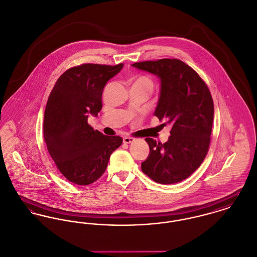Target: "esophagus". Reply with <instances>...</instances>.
I'll list each match as a JSON object with an SVG mask.
<instances>
[{"label":"esophagus","instance_id":"1","mask_svg":"<svg viewBox=\"0 0 257 257\" xmlns=\"http://www.w3.org/2000/svg\"><path fill=\"white\" fill-rule=\"evenodd\" d=\"M135 141V139L132 138V137H124L123 138V143L124 144H131Z\"/></svg>","mask_w":257,"mask_h":257}]
</instances>
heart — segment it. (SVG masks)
<instances>
[{"mask_svg": "<svg viewBox=\"0 0 257 257\" xmlns=\"http://www.w3.org/2000/svg\"><path fill=\"white\" fill-rule=\"evenodd\" d=\"M134 84H140V85H144V86H147L149 87L151 90H153L154 88V82L153 80L151 79L150 77L148 76H140L138 77Z\"/></svg>", "mask_w": 257, "mask_h": 257, "instance_id": "heart-1", "label": "heart"}]
</instances>
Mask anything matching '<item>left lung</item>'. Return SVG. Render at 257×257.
Returning <instances> with one entry per match:
<instances>
[{"label":"left lung","mask_w":257,"mask_h":257,"mask_svg":"<svg viewBox=\"0 0 257 257\" xmlns=\"http://www.w3.org/2000/svg\"><path fill=\"white\" fill-rule=\"evenodd\" d=\"M132 66L157 75L161 88L155 115L172 126L164 144L146 138L150 155L142 171L159 184H175L191 176L206 157L214 105L205 82L177 59L135 62Z\"/></svg>","instance_id":"8db88e82"}]
</instances>
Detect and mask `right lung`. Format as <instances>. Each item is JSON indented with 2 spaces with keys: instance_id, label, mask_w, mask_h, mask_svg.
Instances as JSON below:
<instances>
[{
  "instance_id": "add662e5",
  "label": "right lung",
  "mask_w": 257,
  "mask_h": 257,
  "mask_svg": "<svg viewBox=\"0 0 257 257\" xmlns=\"http://www.w3.org/2000/svg\"><path fill=\"white\" fill-rule=\"evenodd\" d=\"M117 65L85 63L67 69L56 82L46 104L44 139L60 173L69 182L87 186L105 171L110 155L122 144L88 124L101 109L107 81L122 69Z\"/></svg>"
}]
</instances>
